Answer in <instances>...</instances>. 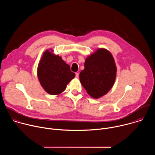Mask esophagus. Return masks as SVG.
<instances>
[{
	"mask_svg": "<svg viewBox=\"0 0 155 155\" xmlns=\"http://www.w3.org/2000/svg\"><path fill=\"white\" fill-rule=\"evenodd\" d=\"M75 77H76L77 78H78L79 77V74H78V72H76V73H75Z\"/></svg>",
	"mask_w": 155,
	"mask_h": 155,
	"instance_id": "1",
	"label": "esophagus"
}]
</instances>
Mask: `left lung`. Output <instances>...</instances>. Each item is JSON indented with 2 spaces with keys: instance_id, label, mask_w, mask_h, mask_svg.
<instances>
[{
  "instance_id": "8db88e82",
  "label": "left lung",
  "mask_w": 155,
  "mask_h": 155,
  "mask_svg": "<svg viewBox=\"0 0 155 155\" xmlns=\"http://www.w3.org/2000/svg\"><path fill=\"white\" fill-rule=\"evenodd\" d=\"M84 65L79 77L87 94L95 99L107 94L112 87L117 74L112 54L105 49H98L86 59Z\"/></svg>"
}]
</instances>
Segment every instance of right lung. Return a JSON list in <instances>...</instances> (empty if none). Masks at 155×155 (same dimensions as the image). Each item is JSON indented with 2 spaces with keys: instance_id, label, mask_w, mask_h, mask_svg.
I'll return each mask as SVG.
<instances>
[{
  "instance_id": "1",
  "label": "right lung",
  "mask_w": 155,
  "mask_h": 155,
  "mask_svg": "<svg viewBox=\"0 0 155 155\" xmlns=\"http://www.w3.org/2000/svg\"><path fill=\"white\" fill-rule=\"evenodd\" d=\"M37 76L46 92L58 95L65 90L66 85L75 77V74L71 71L69 65L61 57L48 50L44 52L38 64Z\"/></svg>"
}]
</instances>
